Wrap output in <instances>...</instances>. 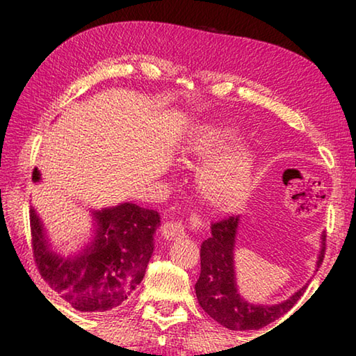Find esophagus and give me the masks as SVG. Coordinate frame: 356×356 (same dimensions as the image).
I'll return each instance as SVG.
<instances>
[{
    "label": "esophagus",
    "mask_w": 356,
    "mask_h": 356,
    "mask_svg": "<svg viewBox=\"0 0 356 356\" xmlns=\"http://www.w3.org/2000/svg\"><path fill=\"white\" fill-rule=\"evenodd\" d=\"M195 226L200 227L201 221L195 220ZM185 226L182 225V221H168L163 225V237L166 240H177L185 237Z\"/></svg>",
    "instance_id": "esophagus-1"
}]
</instances>
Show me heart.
Returning <instances> with one entry per match:
<instances>
[{"instance_id": "heart-1", "label": "heart", "mask_w": 356, "mask_h": 356, "mask_svg": "<svg viewBox=\"0 0 356 356\" xmlns=\"http://www.w3.org/2000/svg\"><path fill=\"white\" fill-rule=\"evenodd\" d=\"M237 138V130L231 125H216L196 135L186 147L191 156L207 160L197 171V191L204 201L218 210L236 209L250 193L252 152L245 144L229 149Z\"/></svg>"}]
</instances>
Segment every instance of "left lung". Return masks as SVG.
I'll use <instances>...</instances> for the list:
<instances>
[{
  "label": "left lung",
  "instance_id": "8db88e82",
  "mask_svg": "<svg viewBox=\"0 0 356 356\" xmlns=\"http://www.w3.org/2000/svg\"><path fill=\"white\" fill-rule=\"evenodd\" d=\"M238 216L232 215L212 225L210 237L201 245V275L196 282V297L201 308L222 327L236 331L259 330L278 321L292 309L305 293L306 286L278 305H252L240 297L234 270V246ZM322 236V245H325ZM325 246L318 254L317 267L323 261Z\"/></svg>",
  "mask_w": 356,
  "mask_h": 356
}]
</instances>
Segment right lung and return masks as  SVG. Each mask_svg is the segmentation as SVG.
<instances>
[{"label": "right lung", "instance_id": "obj_1", "mask_svg": "<svg viewBox=\"0 0 356 356\" xmlns=\"http://www.w3.org/2000/svg\"><path fill=\"white\" fill-rule=\"evenodd\" d=\"M33 180H40L38 168ZM95 237L75 256L63 257L50 248L40 218L31 207L34 261L42 278L72 308L89 314L122 306L146 273L154 252L159 212L134 202L94 210Z\"/></svg>", "mask_w": 356, "mask_h": 356}]
</instances>
